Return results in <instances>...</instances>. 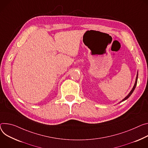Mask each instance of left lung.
<instances>
[{
    "mask_svg": "<svg viewBox=\"0 0 148 148\" xmlns=\"http://www.w3.org/2000/svg\"><path fill=\"white\" fill-rule=\"evenodd\" d=\"M138 73L137 74V75H136V81H135V84H134V86H133V88L132 89V90L130 91V92L128 94V95L125 98V99H123L122 101H121V102L122 101H125V100H126V99H127L130 96H131V95L132 94V92H133V91L135 90V88H136V84H137V82H138Z\"/></svg>",
    "mask_w": 148,
    "mask_h": 148,
    "instance_id": "obj_1",
    "label": "left lung"
}]
</instances>
